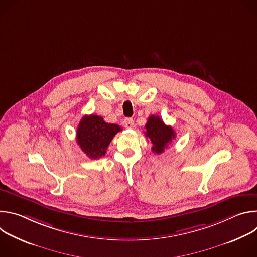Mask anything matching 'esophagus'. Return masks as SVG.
<instances>
[{
	"mask_svg": "<svg viewBox=\"0 0 257 257\" xmlns=\"http://www.w3.org/2000/svg\"><path fill=\"white\" fill-rule=\"evenodd\" d=\"M123 125L127 128V129H131L133 126H134V122L131 118H126L124 121H123Z\"/></svg>",
	"mask_w": 257,
	"mask_h": 257,
	"instance_id": "esophagus-1",
	"label": "esophagus"
}]
</instances>
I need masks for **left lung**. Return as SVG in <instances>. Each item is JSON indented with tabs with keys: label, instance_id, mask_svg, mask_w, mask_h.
Here are the masks:
<instances>
[{
	"label": "left lung",
	"instance_id": "8db88e82",
	"mask_svg": "<svg viewBox=\"0 0 257 257\" xmlns=\"http://www.w3.org/2000/svg\"><path fill=\"white\" fill-rule=\"evenodd\" d=\"M146 138L153 143L152 151L158 155L165 152L169 143L176 137V133L171 126H167L158 116H151L145 124Z\"/></svg>",
	"mask_w": 257,
	"mask_h": 257
}]
</instances>
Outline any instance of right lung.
<instances>
[{
    "mask_svg": "<svg viewBox=\"0 0 257 257\" xmlns=\"http://www.w3.org/2000/svg\"><path fill=\"white\" fill-rule=\"evenodd\" d=\"M121 130L117 124H108L99 116L88 115L84 116L78 125L76 140L82 152L95 160L105 155L108 144Z\"/></svg>",
    "mask_w": 257,
    "mask_h": 257,
    "instance_id": "add662e5",
    "label": "right lung"
}]
</instances>
